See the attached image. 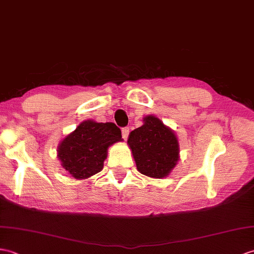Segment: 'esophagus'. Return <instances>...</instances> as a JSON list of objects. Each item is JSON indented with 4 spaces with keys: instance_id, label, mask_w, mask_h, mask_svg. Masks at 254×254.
Returning <instances> with one entry per match:
<instances>
[{
    "instance_id": "34e87169",
    "label": "esophagus",
    "mask_w": 254,
    "mask_h": 254,
    "mask_svg": "<svg viewBox=\"0 0 254 254\" xmlns=\"http://www.w3.org/2000/svg\"><path fill=\"white\" fill-rule=\"evenodd\" d=\"M128 133H129V127H126L122 128V137L123 138L127 139V136H128Z\"/></svg>"
}]
</instances>
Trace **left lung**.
<instances>
[{"instance_id":"1","label":"left lung","mask_w":254,"mask_h":254,"mask_svg":"<svg viewBox=\"0 0 254 254\" xmlns=\"http://www.w3.org/2000/svg\"><path fill=\"white\" fill-rule=\"evenodd\" d=\"M127 144L137 170L149 178H166L179 160L178 138L154 116L144 118V125L129 133Z\"/></svg>"}]
</instances>
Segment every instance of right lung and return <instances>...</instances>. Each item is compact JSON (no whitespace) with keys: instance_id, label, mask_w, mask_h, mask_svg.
<instances>
[{"instance_id":"right-lung-1","label":"right lung","mask_w":254,"mask_h":254,"mask_svg":"<svg viewBox=\"0 0 254 254\" xmlns=\"http://www.w3.org/2000/svg\"><path fill=\"white\" fill-rule=\"evenodd\" d=\"M121 137V129L113 122L84 121L62 140L58 158L72 178L87 179L102 171L108 147Z\"/></svg>"}]
</instances>
